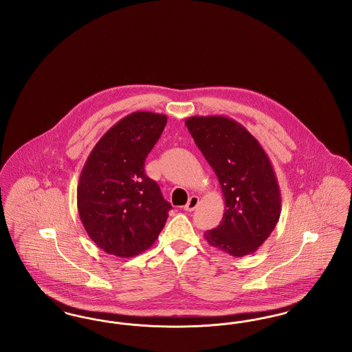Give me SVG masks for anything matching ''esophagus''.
I'll return each instance as SVG.
<instances>
[{"label": "esophagus", "instance_id": "obj_1", "mask_svg": "<svg viewBox=\"0 0 352 352\" xmlns=\"http://www.w3.org/2000/svg\"><path fill=\"white\" fill-rule=\"evenodd\" d=\"M199 204V197H191L190 199H188V201L186 203V206H184V208L186 210V211H194L195 208H197V206Z\"/></svg>", "mask_w": 352, "mask_h": 352}]
</instances>
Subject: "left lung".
Here are the masks:
<instances>
[{
  "instance_id": "1",
  "label": "left lung",
  "mask_w": 352,
  "mask_h": 352,
  "mask_svg": "<svg viewBox=\"0 0 352 352\" xmlns=\"http://www.w3.org/2000/svg\"><path fill=\"white\" fill-rule=\"evenodd\" d=\"M186 126L215 171L226 199L210 245L234 257L257 251L281 214L280 186L267 153L241 124L224 116H192Z\"/></svg>"
}]
</instances>
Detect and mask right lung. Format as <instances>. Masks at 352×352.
I'll list each match as a JSON object with an SVG mask.
<instances>
[{"label":"right lung","mask_w":352,"mask_h":352,"mask_svg":"<svg viewBox=\"0 0 352 352\" xmlns=\"http://www.w3.org/2000/svg\"><path fill=\"white\" fill-rule=\"evenodd\" d=\"M168 118L133 112L104 134L89 153L78 184V211L92 241L118 257L151 248L171 204L145 174V160Z\"/></svg>","instance_id":"1"}]
</instances>
